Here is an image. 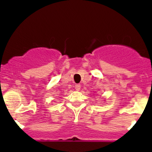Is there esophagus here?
<instances>
[{
    "label": "esophagus",
    "instance_id": "obj_1",
    "mask_svg": "<svg viewBox=\"0 0 152 152\" xmlns=\"http://www.w3.org/2000/svg\"><path fill=\"white\" fill-rule=\"evenodd\" d=\"M75 88L76 91H79V90L80 89V84H76V85L75 86Z\"/></svg>",
    "mask_w": 152,
    "mask_h": 152
}]
</instances>
